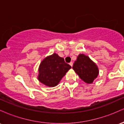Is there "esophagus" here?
<instances>
[{
  "mask_svg": "<svg viewBox=\"0 0 124 124\" xmlns=\"http://www.w3.org/2000/svg\"><path fill=\"white\" fill-rule=\"evenodd\" d=\"M69 65H70V66L72 67V66H73V62H70V63H69Z\"/></svg>",
  "mask_w": 124,
  "mask_h": 124,
  "instance_id": "esophagus-1",
  "label": "esophagus"
}]
</instances>
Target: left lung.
<instances>
[{
    "label": "left lung",
    "instance_id": "obj_1",
    "mask_svg": "<svg viewBox=\"0 0 124 124\" xmlns=\"http://www.w3.org/2000/svg\"><path fill=\"white\" fill-rule=\"evenodd\" d=\"M72 68L82 80L89 84L93 83L99 75L96 64L84 54H79Z\"/></svg>",
    "mask_w": 124,
    "mask_h": 124
}]
</instances>
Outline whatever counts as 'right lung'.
Instances as JSON below:
<instances>
[{
	"label": "right lung",
	"instance_id": "add662e5",
	"mask_svg": "<svg viewBox=\"0 0 124 124\" xmlns=\"http://www.w3.org/2000/svg\"><path fill=\"white\" fill-rule=\"evenodd\" d=\"M70 68L71 66L65 62L63 58L54 53L41 62L38 79L46 86H56Z\"/></svg>",
	"mask_w": 124,
	"mask_h": 124
}]
</instances>
